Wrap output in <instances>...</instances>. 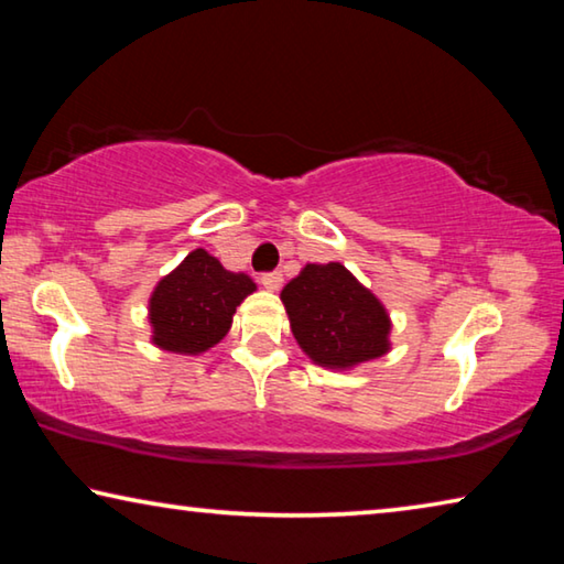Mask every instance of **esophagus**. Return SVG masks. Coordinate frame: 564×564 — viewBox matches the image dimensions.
<instances>
[{
    "label": "esophagus",
    "instance_id": "esophagus-1",
    "mask_svg": "<svg viewBox=\"0 0 564 564\" xmlns=\"http://www.w3.org/2000/svg\"><path fill=\"white\" fill-rule=\"evenodd\" d=\"M283 283V275L281 271H269V273H261V285L265 291H279Z\"/></svg>",
    "mask_w": 564,
    "mask_h": 564
}]
</instances>
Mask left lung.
<instances>
[{"label": "left lung", "instance_id": "1", "mask_svg": "<svg viewBox=\"0 0 564 564\" xmlns=\"http://www.w3.org/2000/svg\"><path fill=\"white\" fill-rule=\"evenodd\" d=\"M291 330L311 360L350 368L388 350L390 321L373 293L340 263H308L281 291Z\"/></svg>", "mask_w": 564, "mask_h": 564}]
</instances>
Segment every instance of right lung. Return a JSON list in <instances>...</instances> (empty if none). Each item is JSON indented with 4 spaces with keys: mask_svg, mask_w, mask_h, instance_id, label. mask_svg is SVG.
I'll return each mask as SVG.
<instances>
[{
    "mask_svg": "<svg viewBox=\"0 0 564 564\" xmlns=\"http://www.w3.org/2000/svg\"><path fill=\"white\" fill-rule=\"evenodd\" d=\"M253 291L248 275L226 271L218 259L196 248L151 295L154 343L174 352L208 350L226 336L236 305Z\"/></svg>",
    "mask_w": 564,
    "mask_h": 564,
    "instance_id": "1",
    "label": "right lung"
}]
</instances>
